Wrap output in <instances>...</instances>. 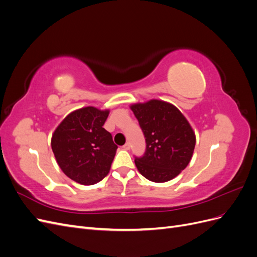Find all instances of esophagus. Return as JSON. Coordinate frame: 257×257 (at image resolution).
<instances>
[{"mask_svg":"<svg viewBox=\"0 0 257 257\" xmlns=\"http://www.w3.org/2000/svg\"><path fill=\"white\" fill-rule=\"evenodd\" d=\"M123 149H124V150H130V149H131V144H130V143H126L125 145L123 146Z\"/></svg>","mask_w":257,"mask_h":257,"instance_id":"esophagus-1","label":"esophagus"}]
</instances>
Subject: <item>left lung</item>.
<instances>
[{"label":"left lung","mask_w":257,"mask_h":257,"mask_svg":"<svg viewBox=\"0 0 257 257\" xmlns=\"http://www.w3.org/2000/svg\"><path fill=\"white\" fill-rule=\"evenodd\" d=\"M146 138L144 157L135 165L146 179L162 183L172 180L189 165L196 144L195 133L182 112L161 99L132 104Z\"/></svg>","instance_id":"8db88e82"}]
</instances>
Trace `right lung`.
I'll list each match as a JSON object with an SVG mask.
<instances>
[{
    "mask_svg": "<svg viewBox=\"0 0 257 257\" xmlns=\"http://www.w3.org/2000/svg\"><path fill=\"white\" fill-rule=\"evenodd\" d=\"M109 109L88 106L68 113L51 137L58 165L82 185L99 182L108 175L118 146L103 125Z\"/></svg>",
    "mask_w": 257,
    "mask_h": 257,
    "instance_id": "obj_1",
    "label": "right lung"
}]
</instances>
